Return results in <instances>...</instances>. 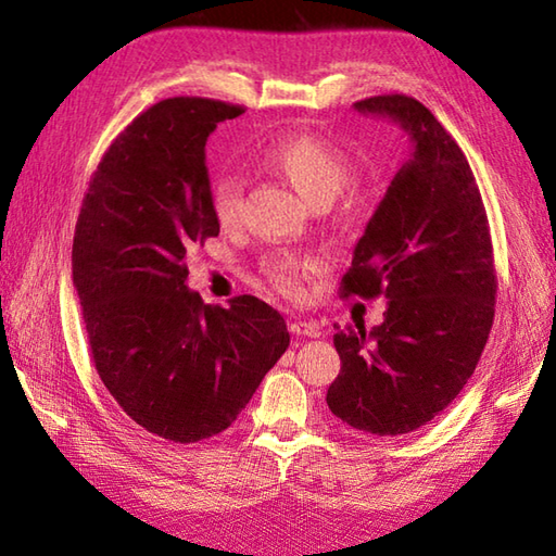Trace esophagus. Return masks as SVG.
Wrapping results in <instances>:
<instances>
[{
	"label": "esophagus",
	"mask_w": 556,
	"mask_h": 556,
	"mask_svg": "<svg viewBox=\"0 0 556 556\" xmlns=\"http://www.w3.org/2000/svg\"><path fill=\"white\" fill-rule=\"evenodd\" d=\"M289 329H291V334H296V337H311V339L320 337V325L308 323V320H293L289 325Z\"/></svg>",
	"instance_id": "esophagus-1"
}]
</instances>
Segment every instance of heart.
<instances>
[{
	"label": "heart",
	"mask_w": 556,
	"mask_h": 556,
	"mask_svg": "<svg viewBox=\"0 0 556 556\" xmlns=\"http://www.w3.org/2000/svg\"><path fill=\"white\" fill-rule=\"evenodd\" d=\"M265 162L296 186V191L313 205L332 203L351 184L349 157L317 136H293L271 143L265 150ZM243 179L236 172L219 174L210 188L212 215L222 227H231L241 217ZM311 257L281 253L265 260V275L287 296H301L303 279L313 269Z\"/></svg>",
	"instance_id": "b5f03b06"
}]
</instances>
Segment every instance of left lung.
I'll return each mask as SVG.
<instances>
[{"instance_id":"left-lung-1","label":"left lung","mask_w":556,"mask_h":556,"mask_svg":"<svg viewBox=\"0 0 556 556\" xmlns=\"http://www.w3.org/2000/svg\"><path fill=\"white\" fill-rule=\"evenodd\" d=\"M410 138V157L353 251L341 296L387 299L382 325L337 327L341 372L327 389L337 418L394 437L452 404L488 344L497 296L490 224L470 164L434 114L408 96L353 104Z\"/></svg>"}]
</instances>
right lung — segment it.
I'll list each match as a JSON object with an SVG mask.
<instances>
[{
	"instance_id": "1",
	"label": "right lung",
	"mask_w": 556,
	"mask_h": 556,
	"mask_svg": "<svg viewBox=\"0 0 556 556\" xmlns=\"http://www.w3.org/2000/svg\"><path fill=\"white\" fill-rule=\"evenodd\" d=\"M243 110L169 98L104 152L74 233V287L96 370L126 416L169 442L227 430L289 346L287 323L255 296L229 308L186 287V255L219 233L205 143Z\"/></svg>"
}]
</instances>
